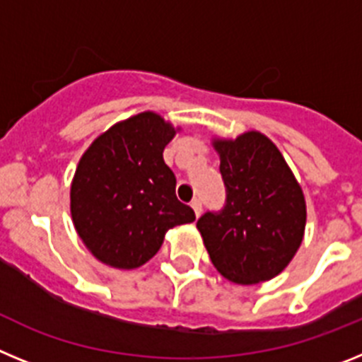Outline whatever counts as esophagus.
Masks as SVG:
<instances>
[{
    "label": "esophagus",
    "instance_id": "esophagus-1",
    "mask_svg": "<svg viewBox=\"0 0 362 362\" xmlns=\"http://www.w3.org/2000/svg\"><path fill=\"white\" fill-rule=\"evenodd\" d=\"M190 206L194 209V212H196V216L199 217L201 216V210H203V204H201V199H194L190 203Z\"/></svg>",
    "mask_w": 362,
    "mask_h": 362
}]
</instances>
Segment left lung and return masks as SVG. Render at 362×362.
Listing matches in <instances>:
<instances>
[{
	"instance_id": "left-lung-1",
	"label": "left lung",
	"mask_w": 362,
	"mask_h": 362,
	"mask_svg": "<svg viewBox=\"0 0 362 362\" xmlns=\"http://www.w3.org/2000/svg\"><path fill=\"white\" fill-rule=\"evenodd\" d=\"M226 199L197 219L214 267L232 283L276 277L303 241L306 204L277 146L259 132L216 141Z\"/></svg>"
}]
</instances>
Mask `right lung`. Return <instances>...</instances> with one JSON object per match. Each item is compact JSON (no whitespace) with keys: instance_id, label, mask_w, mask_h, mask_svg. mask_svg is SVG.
Instances as JSON below:
<instances>
[{"instance_id":"obj_1","label":"right lung","mask_w":362,"mask_h":362,"mask_svg":"<svg viewBox=\"0 0 362 362\" xmlns=\"http://www.w3.org/2000/svg\"><path fill=\"white\" fill-rule=\"evenodd\" d=\"M174 129L143 112L114 124L83 153L70 188L74 226L86 248L114 268H137L158 254L168 228L192 223L163 159Z\"/></svg>"}]
</instances>
